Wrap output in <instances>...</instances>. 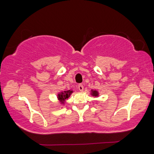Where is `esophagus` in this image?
<instances>
[{
	"instance_id": "34e87169",
	"label": "esophagus",
	"mask_w": 154,
	"mask_h": 154,
	"mask_svg": "<svg viewBox=\"0 0 154 154\" xmlns=\"http://www.w3.org/2000/svg\"><path fill=\"white\" fill-rule=\"evenodd\" d=\"M78 89L79 90V91H81V92L83 91H84L83 85H82V84H79V85H78Z\"/></svg>"
}]
</instances>
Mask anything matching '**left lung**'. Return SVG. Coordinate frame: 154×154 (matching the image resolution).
Instances as JSON below:
<instances>
[{
  "label": "left lung",
  "instance_id": "left-lung-1",
  "mask_svg": "<svg viewBox=\"0 0 154 154\" xmlns=\"http://www.w3.org/2000/svg\"><path fill=\"white\" fill-rule=\"evenodd\" d=\"M91 95L92 96L95 97V98H97V97L99 96V92L97 90H91Z\"/></svg>",
  "mask_w": 154,
  "mask_h": 154
}]
</instances>
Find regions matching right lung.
Returning <instances> with one entry per match:
<instances>
[{"label": "right lung", "instance_id": "1", "mask_svg": "<svg viewBox=\"0 0 154 154\" xmlns=\"http://www.w3.org/2000/svg\"><path fill=\"white\" fill-rule=\"evenodd\" d=\"M74 92L72 89L68 90V91H60L58 93L57 95V100L59 102L60 104L61 105H64L65 103H66V100H68L71 94Z\"/></svg>", "mask_w": 154, "mask_h": 154}]
</instances>
